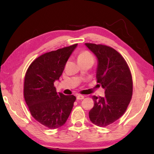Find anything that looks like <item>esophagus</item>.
<instances>
[{
    "label": "esophagus",
    "mask_w": 154,
    "mask_h": 154,
    "mask_svg": "<svg viewBox=\"0 0 154 154\" xmlns=\"http://www.w3.org/2000/svg\"><path fill=\"white\" fill-rule=\"evenodd\" d=\"M77 100H83V99H84V96L78 95L77 96Z\"/></svg>",
    "instance_id": "34e87169"
}]
</instances>
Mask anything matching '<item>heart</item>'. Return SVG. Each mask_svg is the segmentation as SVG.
<instances>
[{
	"label": "heart",
	"mask_w": 154,
	"mask_h": 154,
	"mask_svg": "<svg viewBox=\"0 0 154 154\" xmlns=\"http://www.w3.org/2000/svg\"><path fill=\"white\" fill-rule=\"evenodd\" d=\"M93 59L92 54L88 51H83L79 54L78 56V60H83Z\"/></svg>",
	"instance_id": "obj_1"
}]
</instances>
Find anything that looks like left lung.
I'll return each mask as SVG.
<instances>
[{
	"instance_id": "obj_1",
	"label": "left lung",
	"mask_w": 154,
	"mask_h": 154,
	"mask_svg": "<svg viewBox=\"0 0 154 154\" xmlns=\"http://www.w3.org/2000/svg\"><path fill=\"white\" fill-rule=\"evenodd\" d=\"M98 59L96 79L105 89L104 97L92 96L94 105L89 112L93 124L105 127L126 111L132 95V79L126 60L116 49L104 45L85 43Z\"/></svg>"
}]
</instances>
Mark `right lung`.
I'll list each match as a JSON object with an SVG mask.
<instances>
[{
	"label": "right lung",
	"instance_id": "1",
	"mask_svg": "<svg viewBox=\"0 0 154 154\" xmlns=\"http://www.w3.org/2000/svg\"><path fill=\"white\" fill-rule=\"evenodd\" d=\"M77 43L43 54L34 60L26 72L24 96L31 115L50 129L66 122L76 97L57 93L54 82L58 80L68 59Z\"/></svg>",
	"mask_w": 154,
	"mask_h": 154
}]
</instances>
